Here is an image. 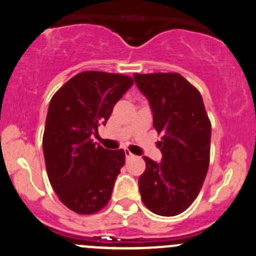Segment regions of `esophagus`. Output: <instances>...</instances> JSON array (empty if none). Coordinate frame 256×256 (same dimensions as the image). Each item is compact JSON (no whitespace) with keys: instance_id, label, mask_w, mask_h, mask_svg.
I'll list each match as a JSON object with an SVG mask.
<instances>
[{"instance_id":"1","label":"esophagus","mask_w":256,"mask_h":256,"mask_svg":"<svg viewBox=\"0 0 256 256\" xmlns=\"http://www.w3.org/2000/svg\"><path fill=\"white\" fill-rule=\"evenodd\" d=\"M124 155H126V158H127V160H129V158H132L134 156L129 150H124Z\"/></svg>"}]
</instances>
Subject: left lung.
Segmentation results:
<instances>
[{
    "label": "left lung",
    "instance_id": "1",
    "mask_svg": "<svg viewBox=\"0 0 256 256\" xmlns=\"http://www.w3.org/2000/svg\"><path fill=\"white\" fill-rule=\"evenodd\" d=\"M148 98L154 128L162 133L160 162L144 156L139 177L145 206L156 215L176 216L192 205L210 162L211 123L198 89L178 73L134 74Z\"/></svg>",
    "mask_w": 256,
    "mask_h": 256
}]
</instances>
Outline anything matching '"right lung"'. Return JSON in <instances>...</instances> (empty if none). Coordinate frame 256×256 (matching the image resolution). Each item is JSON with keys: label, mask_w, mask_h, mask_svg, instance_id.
Wrapping results in <instances>:
<instances>
[{"label": "right lung", "mask_w": 256, "mask_h": 256, "mask_svg": "<svg viewBox=\"0 0 256 256\" xmlns=\"http://www.w3.org/2000/svg\"><path fill=\"white\" fill-rule=\"evenodd\" d=\"M133 83L123 74L86 70L52 96L42 138L46 171L60 200L79 215L98 212L110 202L124 151L105 149L92 136Z\"/></svg>", "instance_id": "add662e5"}]
</instances>
